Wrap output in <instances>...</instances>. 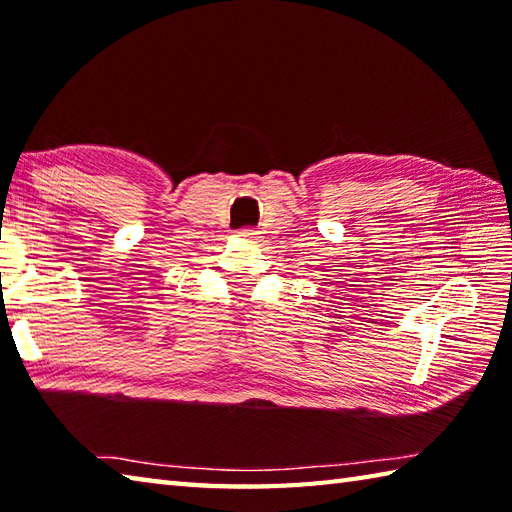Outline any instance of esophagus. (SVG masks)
Listing matches in <instances>:
<instances>
[{"label": "esophagus", "instance_id": "1", "mask_svg": "<svg viewBox=\"0 0 512 512\" xmlns=\"http://www.w3.org/2000/svg\"><path fill=\"white\" fill-rule=\"evenodd\" d=\"M237 235L242 237V239H248V242H253V239H257V235H259V231H255L253 226H246V228H239L237 231Z\"/></svg>", "mask_w": 512, "mask_h": 512}]
</instances>
